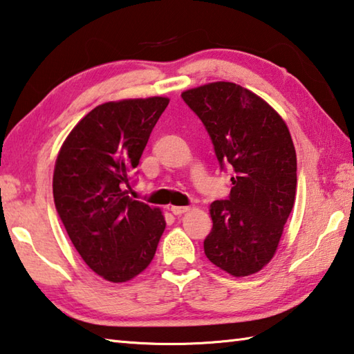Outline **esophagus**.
Listing matches in <instances>:
<instances>
[{
	"instance_id": "esophagus-1",
	"label": "esophagus",
	"mask_w": 354,
	"mask_h": 354,
	"mask_svg": "<svg viewBox=\"0 0 354 354\" xmlns=\"http://www.w3.org/2000/svg\"><path fill=\"white\" fill-rule=\"evenodd\" d=\"M171 214H175V215H183V214H185V212H189L190 210V207L189 205H171Z\"/></svg>"
}]
</instances>
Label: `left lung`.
<instances>
[{
  "label": "left lung",
  "instance_id": "obj_1",
  "mask_svg": "<svg viewBox=\"0 0 354 354\" xmlns=\"http://www.w3.org/2000/svg\"><path fill=\"white\" fill-rule=\"evenodd\" d=\"M205 127L218 162L232 167L227 199L210 204L205 257L234 277L259 272L277 250L297 187V158L285 120L259 95L232 82L181 94Z\"/></svg>",
  "mask_w": 354,
  "mask_h": 354
}]
</instances>
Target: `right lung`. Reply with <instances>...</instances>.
<instances>
[{
	"instance_id": "obj_1",
	"label": "right lung",
	"mask_w": 354,
	"mask_h": 354,
	"mask_svg": "<svg viewBox=\"0 0 354 354\" xmlns=\"http://www.w3.org/2000/svg\"><path fill=\"white\" fill-rule=\"evenodd\" d=\"M167 97L106 102L69 133L55 160V209L77 252L113 283L150 265L165 229L162 212L127 195Z\"/></svg>"
}]
</instances>
